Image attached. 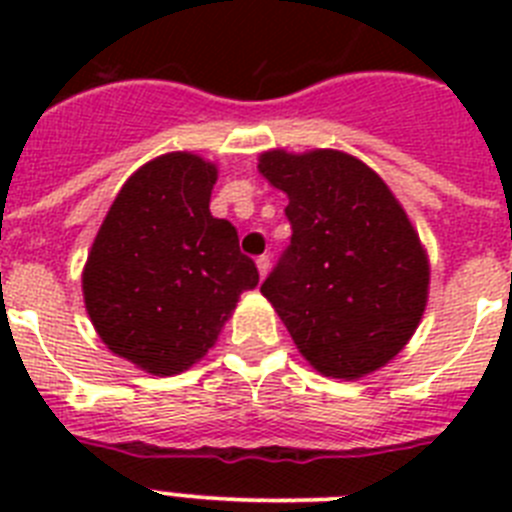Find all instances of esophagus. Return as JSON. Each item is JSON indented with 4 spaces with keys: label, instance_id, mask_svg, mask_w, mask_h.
I'll use <instances>...</instances> for the list:
<instances>
[{
    "label": "esophagus",
    "instance_id": "1",
    "mask_svg": "<svg viewBox=\"0 0 512 512\" xmlns=\"http://www.w3.org/2000/svg\"><path fill=\"white\" fill-rule=\"evenodd\" d=\"M269 256H259V259H256V269H259V274H261V279L266 277V274H269Z\"/></svg>",
    "mask_w": 512,
    "mask_h": 512
}]
</instances>
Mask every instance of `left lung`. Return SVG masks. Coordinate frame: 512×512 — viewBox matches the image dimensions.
Returning <instances> with one entry per match:
<instances>
[{
	"instance_id": "obj_1",
	"label": "left lung",
	"mask_w": 512,
	"mask_h": 512,
	"mask_svg": "<svg viewBox=\"0 0 512 512\" xmlns=\"http://www.w3.org/2000/svg\"><path fill=\"white\" fill-rule=\"evenodd\" d=\"M259 171L287 194L292 243L261 295L315 372L361 379L390 364L428 305L431 264L392 189L351 153L271 148Z\"/></svg>"
}]
</instances>
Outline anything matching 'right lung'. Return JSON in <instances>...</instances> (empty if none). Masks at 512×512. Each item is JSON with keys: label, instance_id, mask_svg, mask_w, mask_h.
<instances>
[{"label": "right lung", "instance_id": "add662e5", "mask_svg": "<svg viewBox=\"0 0 512 512\" xmlns=\"http://www.w3.org/2000/svg\"><path fill=\"white\" fill-rule=\"evenodd\" d=\"M217 166L174 151L140 166L104 215L81 271L97 336L153 377L187 372L215 346L259 271L212 217Z\"/></svg>", "mask_w": 512, "mask_h": 512}]
</instances>
